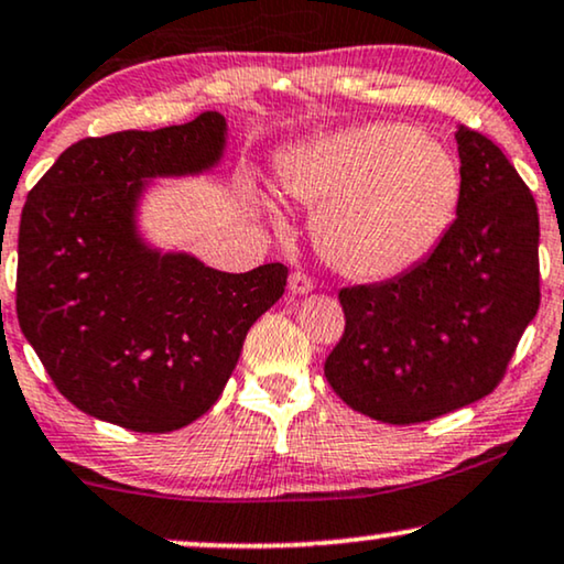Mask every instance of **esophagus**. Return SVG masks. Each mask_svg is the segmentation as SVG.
I'll return each instance as SVG.
<instances>
[{
	"mask_svg": "<svg viewBox=\"0 0 564 564\" xmlns=\"http://www.w3.org/2000/svg\"><path fill=\"white\" fill-rule=\"evenodd\" d=\"M313 290V280L305 272H295L290 276V292L292 295H308Z\"/></svg>",
	"mask_w": 564,
	"mask_h": 564,
	"instance_id": "esophagus-1",
	"label": "esophagus"
}]
</instances>
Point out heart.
<instances>
[{
    "label": "heart",
    "mask_w": 564,
    "mask_h": 564,
    "mask_svg": "<svg viewBox=\"0 0 564 564\" xmlns=\"http://www.w3.org/2000/svg\"><path fill=\"white\" fill-rule=\"evenodd\" d=\"M276 184L316 207L324 259L357 280H389L425 261L460 196L456 160L404 123H362L282 152Z\"/></svg>",
    "instance_id": "heart-1"
}]
</instances>
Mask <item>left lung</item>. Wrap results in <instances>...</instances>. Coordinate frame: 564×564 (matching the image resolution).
Instances as JSON below:
<instances>
[{
    "mask_svg": "<svg viewBox=\"0 0 564 564\" xmlns=\"http://www.w3.org/2000/svg\"><path fill=\"white\" fill-rule=\"evenodd\" d=\"M456 219L425 261L339 292L345 334L324 372L355 412L414 425L495 391L539 311V212L492 139L456 131Z\"/></svg>",
    "mask_w": 564,
    "mask_h": 564,
    "instance_id": "8db88e82",
    "label": "left lung"
}]
</instances>
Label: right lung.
Returning a JSON list of instances; mask_svg holds the SVG:
<instances>
[{
	"label": "right lung",
	"instance_id": "right-lung-1",
	"mask_svg": "<svg viewBox=\"0 0 564 564\" xmlns=\"http://www.w3.org/2000/svg\"><path fill=\"white\" fill-rule=\"evenodd\" d=\"M225 142L217 111L181 127L87 137L28 194L18 321L79 412L134 433L192 425L223 393L248 328L282 297L288 267L217 272L139 232L150 181L212 171Z\"/></svg>",
	"mask_w": 564,
	"mask_h": 564
}]
</instances>
